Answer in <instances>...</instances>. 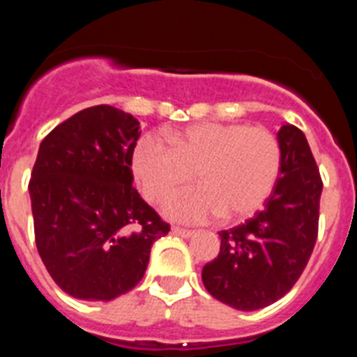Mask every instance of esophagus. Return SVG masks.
<instances>
[{
  "label": "esophagus",
  "instance_id": "obj_1",
  "mask_svg": "<svg viewBox=\"0 0 357 357\" xmlns=\"http://www.w3.org/2000/svg\"><path fill=\"white\" fill-rule=\"evenodd\" d=\"M172 232L175 236H181V238H191L195 234L193 230H188V229H181V227H173Z\"/></svg>",
  "mask_w": 357,
  "mask_h": 357
}]
</instances>
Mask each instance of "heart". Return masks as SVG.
I'll return each mask as SVG.
<instances>
[{
  "label": "heart",
  "instance_id": "obj_1",
  "mask_svg": "<svg viewBox=\"0 0 357 357\" xmlns=\"http://www.w3.org/2000/svg\"><path fill=\"white\" fill-rule=\"evenodd\" d=\"M172 148L144 135L132 153V173L148 202L159 204L188 185L197 191L175 195L164 213L185 223L223 216L238 222L252 216L272 195L280 173V144L263 127L238 123H195L168 134Z\"/></svg>",
  "mask_w": 357,
  "mask_h": 357
}]
</instances>
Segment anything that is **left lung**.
Wrapping results in <instances>:
<instances>
[{"label": "left lung", "instance_id": "obj_1", "mask_svg": "<svg viewBox=\"0 0 357 357\" xmlns=\"http://www.w3.org/2000/svg\"><path fill=\"white\" fill-rule=\"evenodd\" d=\"M280 173L261 213L222 230V247L202 270L207 291L239 311L273 304L304 272L318 234L321 178L304 132L284 123L277 132Z\"/></svg>", "mask_w": 357, "mask_h": 357}]
</instances>
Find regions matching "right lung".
Returning <instances> with one entry per match:
<instances>
[{
    "mask_svg": "<svg viewBox=\"0 0 357 357\" xmlns=\"http://www.w3.org/2000/svg\"><path fill=\"white\" fill-rule=\"evenodd\" d=\"M139 121L110 105L84 109L43 139L28 185L36 243L56 286L109 302L146 272L153 241L169 232L132 188Z\"/></svg>",
    "mask_w": 357,
    "mask_h": 357,
    "instance_id": "obj_1",
    "label": "right lung"
}]
</instances>
